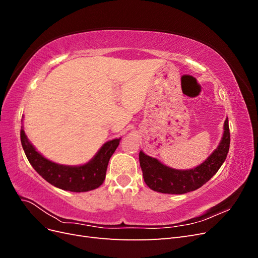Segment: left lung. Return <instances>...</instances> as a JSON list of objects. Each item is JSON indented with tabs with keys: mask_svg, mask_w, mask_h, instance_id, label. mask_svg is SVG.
I'll return each instance as SVG.
<instances>
[{
	"mask_svg": "<svg viewBox=\"0 0 258 258\" xmlns=\"http://www.w3.org/2000/svg\"><path fill=\"white\" fill-rule=\"evenodd\" d=\"M230 132L228 118L224 124L223 139L216 150L200 166L190 170H176L162 165L156 158H152L140 152L139 160L144 182L151 189L162 194L181 195L198 189L212 177L225 161L229 151Z\"/></svg>",
	"mask_w": 258,
	"mask_h": 258,
	"instance_id": "1",
	"label": "left lung"
}]
</instances>
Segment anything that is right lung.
I'll list each match as a JSON object with an SVG mask.
<instances>
[{
  "instance_id": "add662e5",
  "label": "right lung",
  "mask_w": 258,
  "mask_h": 258,
  "mask_svg": "<svg viewBox=\"0 0 258 258\" xmlns=\"http://www.w3.org/2000/svg\"><path fill=\"white\" fill-rule=\"evenodd\" d=\"M20 140L29 162L38 174L58 188L75 192L96 189L103 183L108 161L120 142V139L106 142L88 163L71 167L58 165L43 157L29 142L22 127Z\"/></svg>"
}]
</instances>
